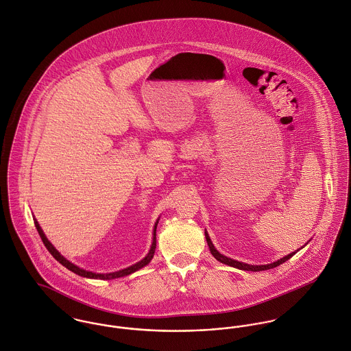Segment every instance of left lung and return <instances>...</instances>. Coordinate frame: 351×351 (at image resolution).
<instances>
[{
  "instance_id": "8db88e82",
  "label": "left lung",
  "mask_w": 351,
  "mask_h": 351,
  "mask_svg": "<svg viewBox=\"0 0 351 351\" xmlns=\"http://www.w3.org/2000/svg\"><path fill=\"white\" fill-rule=\"evenodd\" d=\"M205 238H206V243H208V246H209L210 254H212L219 262H221V263H224V265H228V266H232V267H237V269H241V270H247V271H262V270H269V269L277 267V266H280L281 263L287 262L289 258H292V256L296 254V252L288 254L287 256H284V258H281V259H278V261H276V262H273V263H269V265H247V263H243V262L231 259V258H228V256L220 254L219 251L215 249V246H213V243L210 242V238L208 237L206 232H205Z\"/></svg>"
}]
</instances>
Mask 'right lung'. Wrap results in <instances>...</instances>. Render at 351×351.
<instances>
[{
    "label": "right lung",
    "mask_w": 351,
    "mask_h": 351,
    "mask_svg": "<svg viewBox=\"0 0 351 351\" xmlns=\"http://www.w3.org/2000/svg\"><path fill=\"white\" fill-rule=\"evenodd\" d=\"M34 221H35V227H36V230H38V232H39V235H40V238H42V241H43L45 246L47 247V250L50 251L51 255H52V256H53L59 263H62L64 267H67L69 270H71L73 273H75V274H78V276H81V277H86V278L113 280V278H120V277L128 276V274H131V273H134V271H136V270H139V269L145 267L146 265H149L151 259H152V256H154L155 247H156V234H155V231H156V224H158V221H156V223H155V226H154V238H152V245H151L150 251H149V254H147L142 261H139L138 263H135V265H132V266H130V267H127V269L119 270V271L106 273V274H102V273H93V271H89V270H85V269L78 267L77 265H74V263H71L70 261H67L63 255H60V252L56 250V249L51 245L50 241L46 238V235H45V232H43V230H42V227H40V226H39V223H38V220L35 219Z\"/></svg>",
    "instance_id": "add662e5"
}]
</instances>
